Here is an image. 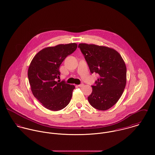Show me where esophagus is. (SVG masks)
Listing matches in <instances>:
<instances>
[{
	"mask_svg": "<svg viewBox=\"0 0 155 155\" xmlns=\"http://www.w3.org/2000/svg\"><path fill=\"white\" fill-rule=\"evenodd\" d=\"M84 84H81L79 85H78V87H84Z\"/></svg>",
	"mask_w": 155,
	"mask_h": 155,
	"instance_id": "34e87169",
	"label": "esophagus"
}]
</instances>
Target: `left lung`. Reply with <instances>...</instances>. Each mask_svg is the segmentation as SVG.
<instances>
[{
    "mask_svg": "<svg viewBox=\"0 0 155 155\" xmlns=\"http://www.w3.org/2000/svg\"><path fill=\"white\" fill-rule=\"evenodd\" d=\"M91 73L100 78L92 85L88 97L90 104L99 110L113 106L122 96L127 83V67L119 53L113 48L94 44H80Z\"/></svg>",
    "mask_w": 155,
    "mask_h": 155,
    "instance_id": "left-lung-1",
    "label": "left lung"
}]
</instances>
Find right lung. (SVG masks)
I'll list each match as a JSON object with an SVG mask.
<instances>
[{
  "instance_id": "1",
  "label": "right lung",
  "mask_w": 155,
  "mask_h": 155,
  "mask_svg": "<svg viewBox=\"0 0 155 155\" xmlns=\"http://www.w3.org/2000/svg\"><path fill=\"white\" fill-rule=\"evenodd\" d=\"M75 43L47 47L34 57L28 69L31 92L43 106L50 110H60L70 103L74 85L57 82L60 66L77 48Z\"/></svg>"
}]
</instances>
